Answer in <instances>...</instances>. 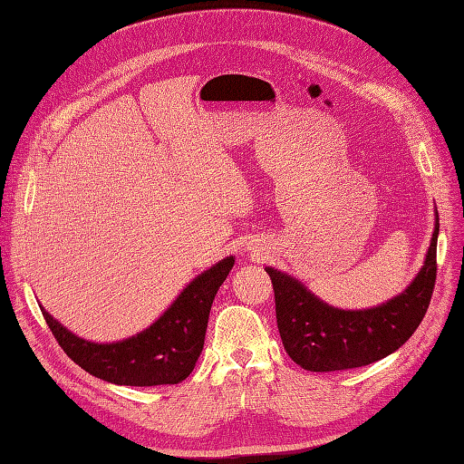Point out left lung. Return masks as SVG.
Returning <instances> with one entry per match:
<instances>
[{
	"instance_id": "1",
	"label": "left lung",
	"mask_w": 464,
	"mask_h": 464,
	"mask_svg": "<svg viewBox=\"0 0 464 464\" xmlns=\"http://www.w3.org/2000/svg\"><path fill=\"white\" fill-rule=\"evenodd\" d=\"M440 218L424 266L407 290L364 311L334 309L295 278L266 268L273 280L276 323L285 353L311 372L357 369L388 357L419 328L436 285Z\"/></svg>"
}]
</instances>
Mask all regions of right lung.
<instances>
[{
  "mask_svg": "<svg viewBox=\"0 0 464 464\" xmlns=\"http://www.w3.org/2000/svg\"><path fill=\"white\" fill-rule=\"evenodd\" d=\"M232 266L234 257H227L205 270L148 330L117 343L86 342L63 328L44 307L42 314L63 351L92 376L140 388L179 384L194 371L213 299Z\"/></svg>",
  "mask_w": 464,
  "mask_h": 464,
  "instance_id": "right-lung-1",
  "label": "right lung"
}]
</instances>
